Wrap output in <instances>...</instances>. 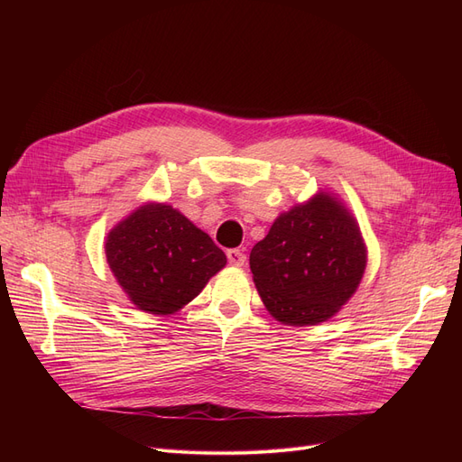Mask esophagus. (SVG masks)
<instances>
[{"label":"esophagus","instance_id":"obj_1","mask_svg":"<svg viewBox=\"0 0 462 462\" xmlns=\"http://www.w3.org/2000/svg\"><path fill=\"white\" fill-rule=\"evenodd\" d=\"M227 260L231 265H245L246 254L239 248H231V250H227Z\"/></svg>","mask_w":462,"mask_h":462}]
</instances>
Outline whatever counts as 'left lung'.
<instances>
[{
    "label": "left lung",
    "mask_w": 462,
    "mask_h": 462,
    "mask_svg": "<svg viewBox=\"0 0 462 462\" xmlns=\"http://www.w3.org/2000/svg\"><path fill=\"white\" fill-rule=\"evenodd\" d=\"M366 268L355 219L328 194L282 214L250 253V270L273 318L289 326L326 321L351 299Z\"/></svg>",
    "instance_id": "1"
}]
</instances>
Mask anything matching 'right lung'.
I'll return each mask as SVG.
<instances>
[{
  "mask_svg": "<svg viewBox=\"0 0 462 462\" xmlns=\"http://www.w3.org/2000/svg\"><path fill=\"white\" fill-rule=\"evenodd\" d=\"M106 256L138 309L173 314L227 263L223 250L183 214L146 204L107 235Z\"/></svg>",
  "mask_w": 462,
  "mask_h": 462,
  "instance_id": "obj_1",
  "label": "right lung"
}]
</instances>
